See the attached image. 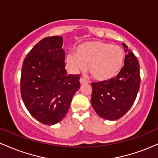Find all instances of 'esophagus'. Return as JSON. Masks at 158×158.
<instances>
[{
    "label": "esophagus",
    "mask_w": 158,
    "mask_h": 158,
    "mask_svg": "<svg viewBox=\"0 0 158 158\" xmlns=\"http://www.w3.org/2000/svg\"><path fill=\"white\" fill-rule=\"evenodd\" d=\"M79 81H80L81 84H88V81L85 78H83V77H81L80 80H79Z\"/></svg>",
    "instance_id": "esophagus-1"
}]
</instances>
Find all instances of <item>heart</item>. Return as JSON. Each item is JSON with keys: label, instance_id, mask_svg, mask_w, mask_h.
I'll use <instances>...</instances> for the list:
<instances>
[{"label": "heart", "instance_id": "b5f03b06", "mask_svg": "<svg viewBox=\"0 0 158 158\" xmlns=\"http://www.w3.org/2000/svg\"><path fill=\"white\" fill-rule=\"evenodd\" d=\"M125 60V52L118 45L90 41L78 46L76 53H69L67 61L73 71L85 70L98 81H108L118 75Z\"/></svg>", "mask_w": 158, "mask_h": 158}]
</instances>
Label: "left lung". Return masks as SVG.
Masks as SVG:
<instances>
[{
	"mask_svg": "<svg viewBox=\"0 0 158 158\" xmlns=\"http://www.w3.org/2000/svg\"><path fill=\"white\" fill-rule=\"evenodd\" d=\"M126 48L124 66L117 77L108 81L92 82L91 105L100 117L117 120L129 110L140 85L139 65L135 54Z\"/></svg>",
	"mask_w": 158,
	"mask_h": 158,
	"instance_id": "left-lung-1",
	"label": "left lung"
}]
</instances>
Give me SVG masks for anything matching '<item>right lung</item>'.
I'll return each mask as SVG.
<instances>
[{
  "label": "right lung",
  "mask_w": 158,
  "mask_h": 158,
  "mask_svg": "<svg viewBox=\"0 0 158 158\" xmlns=\"http://www.w3.org/2000/svg\"><path fill=\"white\" fill-rule=\"evenodd\" d=\"M63 38L46 37L28 52L23 63L21 94L27 109L45 125H54L68 113L80 88L79 74L67 73Z\"/></svg>",
  "instance_id": "add662e5"
}]
</instances>
